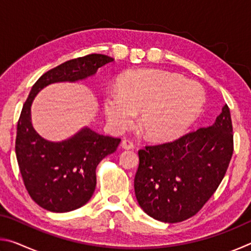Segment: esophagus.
Returning a JSON list of instances; mask_svg holds the SVG:
<instances>
[{"mask_svg": "<svg viewBox=\"0 0 251 251\" xmlns=\"http://www.w3.org/2000/svg\"><path fill=\"white\" fill-rule=\"evenodd\" d=\"M122 147L124 148V150H133V148L135 147L134 143L130 141V139H123L122 142Z\"/></svg>", "mask_w": 251, "mask_h": 251, "instance_id": "obj_1", "label": "esophagus"}]
</instances>
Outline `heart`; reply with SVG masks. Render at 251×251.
Listing matches in <instances>:
<instances>
[{"label":"heart","mask_w":251,"mask_h":251,"mask_svg":"<svg viewBox=\"0 0 251 251\" xmlns=\"http://www.w3.org/2000/svg\"><path fill=\"white\" fill-rule=\"evenodd\" d=\"M206 101L201 85L161 70L126 72L117 91L104 96L109 124L124 130L141 112L139 129L146 138L166 142L178 137L201 115Z\"/></svg>","instance_id":"1"}]
</instances>
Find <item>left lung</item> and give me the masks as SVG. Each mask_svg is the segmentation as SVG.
I'll return each mask as SVG.
<instances>
[{"instance_id": "8db88e82", "label": "left lung", "mask_w": 251, "mask_h": 251, "mask_svg": "<svg viewBox=\"0 0 251 251\" xmlns=\"http://www.w3.org/2000/svg\"><path fill=\"white\" fill-rule=\"evenodd\" d=\"M233 152L226 104L211 126L138 151L135 195L142 209L163 223L193 217L217 190Z\"/></svg>"}]
</instances>
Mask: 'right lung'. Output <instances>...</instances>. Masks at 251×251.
Masks as SVG:
<instances>
[{"mask_svg":"<svg viewBox=\"0 0 251 251\" xmlns=\"http://www.w3.org/2000/svg\"><path fill=\"white\" fill-rule=\"evenodd\" d=\"M114 62L103 54L70 59L44 73L33 85L18 122L15 154L25 188L37 205L53 212H67L84 206L94 194L96 167L117 150L121 138L84 128L61 143L42 138L31 123L33 99L46 85L74 82L94 75Z\"/></svg>","mask_w":251,"mask_h":251,"instance_id":"right-lung-1","label":"right lung"}]
</instances>
